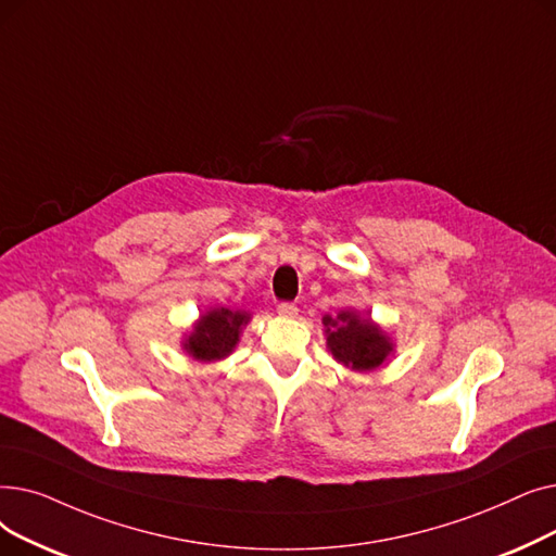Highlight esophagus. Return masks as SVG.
<instances>
[{"label": "esophagus", "mask_w": 556, "mask_h": 556, "mask_svg": "<svg viewBox=\"0 0 556 556\" xmlns=\"http://www.w3.org/2000/svg\"><path fill=\"white\" fill-rule=\"evenodd\" d=\"M276 312H278L280 316H285V319H294V316L299 314V307H296L294 303H280V305L276 307Z\"/></svg>", "instance_id": "1"}]
</instances>
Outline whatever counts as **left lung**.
Returning <instances> with one entry per match:
<instances>
[{
	"instance_id": "left-lung-1",
	"label": "left lung",
	"mask_w": 556,
	"mask_h": 556,
	"mask_svg": "<svg viewBox=\"0 0 556 556\" xmlns=\"http://www.w3.org/2000/svg\"><path fill=\"white\" fill-rule=\"evenodd\" d=\"M326 346L332 357L351 368V371H376V368L389 364V357L395 353V343L391 334L371 319V314H359L349 307L337 316H324Z\"/></svg>"
}]
</instances>
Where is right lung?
I'll list each match as a JSON object with an SVG mask.
<instances>
[{
    "label": "right lung",
    "instance_id": "add662e5",
    "mask_svg": "<svg viewBox=\"0 0 556 556\" xmlns=\"http://www.w3.org/2000/svg\"><path fill=\"white\" fill-rule=\"evenodd\" d=\"M251 321V312L230 307H210L192 324V330L180 339V349L194 362L226 359L240 343L242 330Z\"/></svg>",
    "mask_w": 556,
    "mask_h": 556
}]
</instances>
